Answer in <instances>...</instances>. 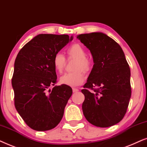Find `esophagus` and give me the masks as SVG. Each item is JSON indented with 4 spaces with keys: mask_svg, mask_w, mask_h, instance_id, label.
<instances>
[{
    "mask_svg": "<svg viewBox=\"0 0 147 147\" xmlns=\"http://www.w3.org/2000/svg\"><path fill=\"white\" fill-rule=\"evenodd\" d=\"M72 91H73V93H77L79 91V89L77 88H72Z\"/></svg>",
    "mask_w": 147,
    "mask_h": 147,
    "instance_id": "esophagus-1",
    "label": "esophagus"
}]
</instances>
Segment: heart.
Returning <instances> with one entry per match:
<instances>
[{
  "label": "heart",
  "instance_id": "obj_1",
  "mask_svg": "<svg viewBox=\"0 0 147 147\" xmlns=\"http://www.w3.org/2000/svg\"><path fill=\"white\" fill-rule=\"evenodd\" d=\"M68 59H76L73 69L75 71L66 73L60 79V83L70 87H77L85 81L84 71H89L91 69V60L87 58L86 51L81 45L75 44L67 49ZM53 65L56 71H63L66 65V58L61 53H57L53 58Z\"/></svg>",
  "mask_w": 147,
  "mask_h": 147
}]
</instances>
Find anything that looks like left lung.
I'll list each match as a JSON object with an SVG mask.
<instances>
[{"instance_id": "8db88e82", "label": "left lung", "mask_w": 147, "mask_h": 147, "mask_svg": "<svg viewBox=\"0 0 147 147\" xmlns=\"http://www.w3.org/2000/svg\"><path fill=\"white\" fill-rule=\"evenodd\" d=\"M77 38L90 50L94 62L81 90L84 116L95 126H113L124 118L131 97L130 69L124 52L103 33L81 34Z\"/></svg>"}]
</instances>
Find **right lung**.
<instances>
[{
  "instance_id": "add662e5",
  "label": "right lung",
  "mask_w": 147,
  "mask_h": 147,
  "mask_svg": "<svg viewBox=\"0 0 147 147\" xmlns=\"http://www.w3.org/2000/svg\"><path fill=\"white\" fill-rule=\"evenodd\" d=\"M72 40L68 35L39 34L17 54L12 86L15 106L33 130L46 131L61 121L72 90L69 86L54 85L57 80L53 58Z\"/></svg>"
}]
</instances>
